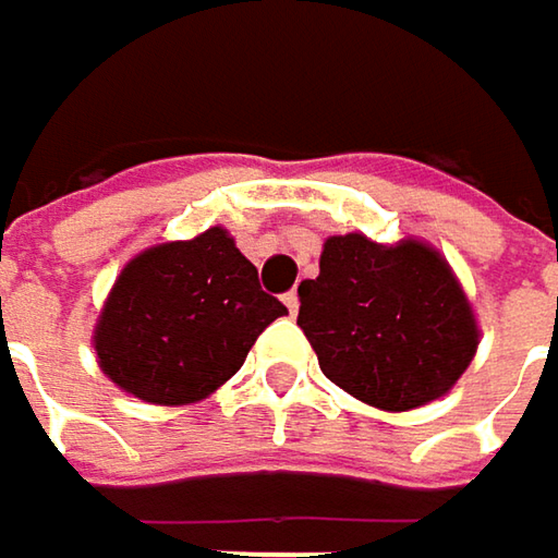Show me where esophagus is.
Listing matches in <instances>:
<instances>
[{"label": "esophagus", "mask_w": 558, "mask_h": 558, "mask_svg": "<svg viewBox=\"0 0 558 558\" xmlns=\"http://www.w3.org/2000/svg\"><path fill=\"white\" fill-rule=\"evenodd\" d=\"M283 303H287V310H290V316H296V310H300V296H296V290H290V293H283Z\"/></svg>", "instance_id": "esophagus-1"}]
</instances>
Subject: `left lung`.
I'll return each instance as SVG.
<instances>
[{
  "mask_svg": "<svg viewBox=\"0 0 558 558\" xmlns=\"http://www.w3.org/2000/svg\"><path fill=\"white\" fill-rule=\"evenodd\" d=\"M296 293V326L323 375L372 407H423L475 359V313L446 258L423 242L332 235L319 255V278L303 280Z\"/></svg>",
  "mask_w": 558,
  "mask_h": 558,
  "instance_id": "8db88e82",
  "label": "left lung"
}]
</instances>
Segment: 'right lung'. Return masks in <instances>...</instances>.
I'll use <instances>...</instances> for the list:
<instances>
[{
    "instance_id": "obj_1",
    "label": "right lung",
    "mask_w": 558,
    "mask_h": 558,
    "mask_svg": "<svg viewBox=\"0 0 558 558\" xmlns=\"http://www.w3.org/2000/svg\"><path fill=\"white\" fill-rule=\"evenodd\" d=\"M283 313L262 290L258 268L213 226L132 258L99 313L93 345L119 388L180 407L226 385Z\"/></svg>"
}]
</instances>
